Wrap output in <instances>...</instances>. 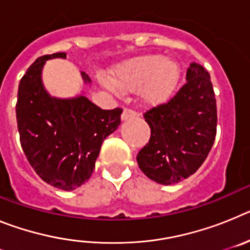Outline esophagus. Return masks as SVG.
I'll list each match as a JSON object with an SVG mask.
<instances>
[{"label": "esophagus", "instance_id": "34e87169", "mask_svg": "<svg viewBox=\"0 0 250 250\" xmlns=\"http://www.w3.org/2000/svg\"><path fill=\"white\" fill-rule=\"evenodd\" d=\"M138 112L135 111L134 109H130V107H125L123 111V115H121V119L123 120H127V119H131V118H135Z\"/></svg>", "mask_w": 250, "mask_h": 250}]
</instances>
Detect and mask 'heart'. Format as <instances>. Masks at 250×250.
I'll return each mask as SVG.
<instances>
[{
    "label": "heart",
    "instance_id": "b5f03b06",
    "mask_svg": "<svg viewBox=\"0 0 250 250\" xmlns=\"http://www.w3.org/2000/svg\"><path fill=\"white\" fill-rule=\"evenodd\" d=\"M180 76L179 65L160 55H147L130 60L115 68L112 81L101 79L109 89L136 91L140 89L143 100L158 104L167 100L175 89Z\"/></svg>",
    "mask_w": 250,
    "mask_h": 250
}]
</instances>
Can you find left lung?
I'll list each match as a JSON object with an SVG mask.
<instances>
[{
  "label": "left lung",
  "mask_w": 250,
  "mask_h": 250,
  "mask_svg": "<svg viewBox=\"0 0 250 250\" xmlns=\"http://www.w3.org/2000/svg\"><path fill=\"white\" fill-rule=\"evenodd\" d=\"M151 135L138 152L139 167L149 179L171 185L199 169L216 135V100L209 72L190 63L187 83L169 101L144 112Z\"/></svg>",
  "instance_id": "1"
}]
</instances>
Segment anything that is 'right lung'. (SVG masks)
<instances>
[{"label": "right lung", "instance_id": "1", "mask_svg": "<svg viewBox=\"0 0 250 250\" xmlns=\"http://www.w3.org/2000/svg\"><path fill=\"white\" fill-rule=\"evenodd\" d=\"M43 55L28 67L19 85L16 103L20 143L28 163L43 182L74 190L89 180L103 141L118 129L121 107L103 110L85 96L70 100L51 98L41 83ZM85 83L90 77L81 72Z\"/></svg>", "mask_w": 250, "mask_h": 250}]
</instances>
